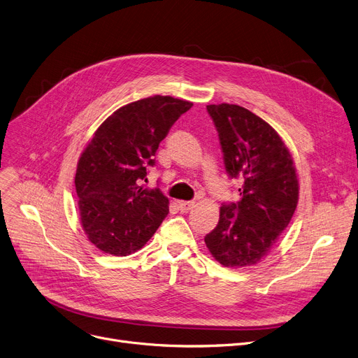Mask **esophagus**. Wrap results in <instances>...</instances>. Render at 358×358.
Segmentation results:
<instances>
[{
    "instance_id": "obj_1",
    "label": "esophagus",
    "mask_w": 358,
    "mask_h": 358,
    "mask_svg": "<svg viewBox=\"0 0 358 358\" xmlns=\"http://www.w3.org/2000/svg\"><path fill=\"white\" fill-rule=\"evenodd\" d=\"M178 205H179V211H180L182 214H185V213L191 211V209H192L194 205H195V202H192V201H180Z\"/></svg>"
}]
</instances>
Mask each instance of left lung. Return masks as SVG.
Instances as JSON below:
<instances>
[{
    "instance_id": "8db88e82",
    "label": "left lung",
    "mask_w": 358,
    "mask_h": 358,
    "mask_svg": "<svg viewBox=\"0 0 358 358\" xmlns=\"http://www.w3.org/2000/svg\"><path fill=\"white\" fill-rule=\"evenodd\" d=\"M231 178H241L237 203H222L218 225L205 244L225 267H245L264 259L295 213L299 182L293 157L264 120L234 103L206 105Z\"/></svg>"
}]
</instances>
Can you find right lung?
<instances>
[{
	"label": "right lung",
	"instance_id": "right-lung-1",
	"mask_svg": "<svg viewBox=\"0 0 358 358\" xmlns=\"http://www.w3.org/2000/svg\"><path fill=\"white\" fill-rule=\"evenodd\" d=\"M192 105L162 95L124 105L82 152L75 176L80 224L103 253H136L169 214V199L141 180H147V167L156 164L160 141Z\"/></svg>",
	"mask_w": 358,
	"mask_h": 358
}]
</instances>
